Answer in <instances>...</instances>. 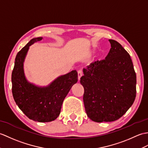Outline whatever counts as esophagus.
I'll list each match as a JSON object with an SVG mask.
<instances>
[{"instance_id": "esophagus-1", "label": "esophagus", "mask_w": 148, "mask_h": 148, "mask_svg": "<svg viewBox=\"0 0 148 148\" xmlns=\"http://www.w3.org/2000/svg\"><path fill=\"white\" fill-rule=\"evenodd\" d=\"M77 75H78V80H80L81 77L82 75V70H79L77 72Z\"/></svg>"}]
</instances>
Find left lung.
I'll return each mask as SVG.
<instances>
[{
    "instance_id": "left-lung-1",
    "label": "left lung",
    "mask_w": 148,
    "mask_h": 148,
    "mask_svg": "<svg viewBox=\"0 0 148 148\" xmlns=\"http://www.w3.org/2000/svg\"><path fill=\"white\" fill-rule=\"evenodd\" d=\"M109 42L111 48L105 59L90 64L80 79L86 112L97 122L118 120L136 97V74L130 55L116 41Z\"/></svg>"
}]
</instances>
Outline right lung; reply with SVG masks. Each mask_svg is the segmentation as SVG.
I'll list each match as a JSON object with an SVG mask.
<instances>
[{
	"label": "right lung",
	"mask_w": 148,
	"mask_h": 148,
	"mask_svg": "<svg viewBox=\"0 0 148 148\" xmlns=\"http://www.w3.org/2000/svg\"><path fill=\"white\" fill-rule=\"evenodd\" d=\"M43 38L31 40L18 53L12 73V92L16 105L29 119L48 122L56 119L62 105L71 87L77 82V73H71L57 78L46 88H38L27 82L23 72V62L29 47Z\"/></svg>",
	"instance_id": "right-lung-1"
}]
</instances>
